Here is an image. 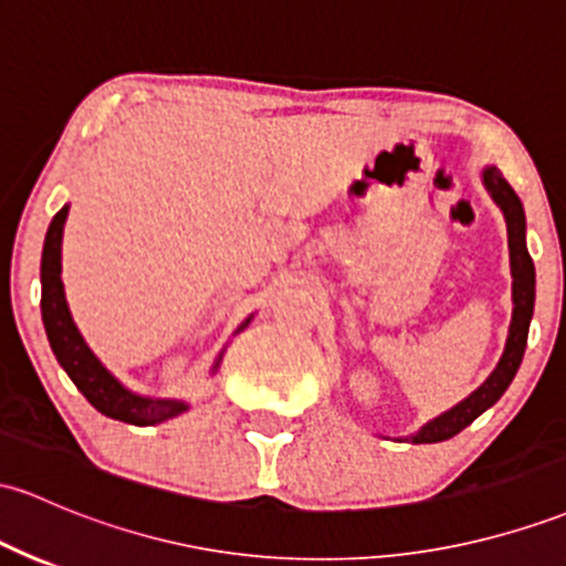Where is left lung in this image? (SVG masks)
<instances>
[{
	"label": "left lung",
	"instance_id": "8db88e82",
	"mask_svg": "<svg viewBox=\"0 0 566 566\" xmlns=\"http://www.w3.org/2000/svg\"><path fill=\"white\" fill-rule=\"evenodd\" d=\"M483 182H486L489 192L496 203H500L502 214L507 222V247H511V271H513V322H511V335H507L505 354H502L500 365L494 368V374L475 389L468 400H462L459 406L446 411L443 416L430 421V424L421 427L419 432L411 434L408 440L413 443H440V440L454 438L457 432H462L464 427L473 424L486 408H492L500 400L502 392L511 387L515 370H518L521 357L526 349V335H530V319L535 312V263H532L530 252H526V239H524V207H521L515 190L507 185V179L500 171L486 169L483 171Z\"/></svg>",
	"mask_w": 566,
	"mask_h": 566
}]
</instances>
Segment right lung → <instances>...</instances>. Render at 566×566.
<instances>
[{
    "label": "right lung",
    "mask_w": 566,
    "mask_h": 566,
    "mask_svg": "<svg viewBox=\"0 0 566 566\" xmlns=\"http://www.w3.org/2000/svg\"><path fill=\"white\" fill-rule=\"evenodd\" d=\"M66 212H70V207H64L53 217L45 235V250H42V322H45V333L48 340H51L55 359L70 374L74 387L85 395V400L98 413L109 416V419L147 427L182 413L188 406L179 400H147V397L128 392L93 357V352L85 346L83 335L74 327L70 306H66L64 297V284H61V235H64ZM217 365H220V359H217Z\"/></svg>",
    "instance_id": "obj_1"
}]
</instances>
